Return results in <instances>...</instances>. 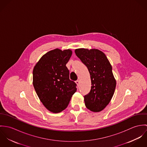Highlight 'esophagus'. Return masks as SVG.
<instances>
[{
  "instance_id": "1",
  "label": "esophagus",
  "mask_w": 147,
  "mask_h": 147,
  "mask_svg": "<svg viewBox=\"0 0 147 147\" xmlns=\"http://www.w3.org/2000/svg\"><path fill=\"white\" fill-rule=\"evenodd\" d=\"M75 83H76V84H77V85H78V86H79V84H80V82H79V80H76Z\"/></svg>"
}]
</instances>
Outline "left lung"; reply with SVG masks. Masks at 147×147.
I'll list each match as a JSON object with an SVG mask.
<instances>
[{
	"label": "left lung",
	"instance_id": "1",
	"mask_svg": "<svg viewBox=\"0 0 147 147\" xmlns=\"http://www.w3.org/2000/svg\"><path fill=\"white\" fill-rule=\"evenodd\" d=\"M75 53L88 68L91 79L90 92L84 96L85 106L92 111H101L114 93L116 80L112 67L105 54L98 49H78Z\"/></svg>",
	"mask_w": 147,
	"mask_h": 147
}]
</instances>
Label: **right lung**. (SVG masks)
Masks as SVG:
<instances>
[{
    "label": "right lung",
    "instance_id": "add662e5",
    "mask_svg": "<svg viewBox=\"0 0 147 147\" xmlns=\"http://www.w3.org/2000/svg\"><path fill=\"white\" fill-rule=\"evenodd\" d=\"M71 55L69 49L51 50L42 56L33 71L36 93L45 107L54 113L64 110L77 90L65 65Z\"/></svg>",
    "mask_w": 147,
    "mask_h": 147
}]
</instances>
